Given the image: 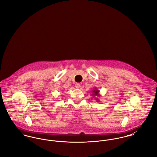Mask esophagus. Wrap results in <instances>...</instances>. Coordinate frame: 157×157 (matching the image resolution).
<instances>
[{"mask_svg":"<svg viewBox=\"0 0 157 157\" xmlns=\"http://www.w3.org/2000/svg\"><path fill=\"white\" fill-rule=\"evenodd\" d=\"M75 88H76L77 89H79V88H80V84H79V83H76L75 85Z\"/></svg>","mask_w":157,"mask_h":157,"instance_id":"1","label":"esophagus"}]
</instances>
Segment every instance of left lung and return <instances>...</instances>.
Listing matches in <instances>:
<instances>
[{
  "mask_svg": "<svg viewBox=\"0 0 157 157\" xmlns=\"http://www.w3.org/2000/svg\"><path fill=\"white\" fill-rule=\"evenodd\" d=\"M92 96H94V97H95V96H97V97H99L100 96V94H99V90H97V88H94V90H92ZM100 100H98V98H96V101H99Z\"/></svg>",
  "mask_w": 157,
  "mask_h": 157,
  "instance_id": "8db88e82",
  "label": "left lung"
}]
</instances>
